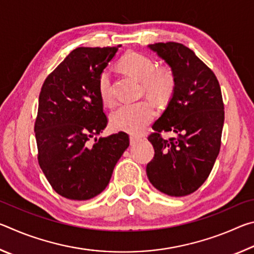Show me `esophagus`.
<instances>
[{
    "label": "esophagus",
    "instance_id": "obj_1",
    "mask_svg": "<svg viewBox=\"0 0 254 254\" xmlns=\"http://www.w3.org/2000/svg\"><path fill=\"white\" fill-rule=\"evenodd\" d=\"M140 139L139 137H136V136H131L130 137V143H131V145H135L137 142H140Z\"/></svg>",
    "mask_w": 254,
    "mask_h": 254
}]
</instances>
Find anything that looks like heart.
<instances>
[{
  "label": "heart",
  "mask_w": 254,
  "mask_h": 254,
  "mask_svg": "<svg viewBox=\"0 0 254 254\" xmlns=\"http://www.w3.org/2000/svg\"><path fill=\"white\" fill-rule=\"evenodd\" d=\"M121 67L128 75L141 80L143 91L153 100L165 101L174 91L175 79L173 72L166 68H157V63L148 56L137 53L128 54L122 58ZM98 94L104 104H113L114 96L110 70H103L98 77ZM154 114L156 111L152 103L147 100L126 103L112 112L110 122L115 131L137 135L145 130L153 120Z\"/></svg>",
  "instance_id": "heart-1"
}]
</instances>
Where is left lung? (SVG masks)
Segmentation results:
<instances>
[{
    "instance_id": "left-lung-1",
    "label": "left lung",
    "mask_w": 254,
    "mask_h": 254,
    "mask_svg": "<svg viewBox=\"0 0 254 254\" xmlns=\"http://www.w3.org/2000/svg\"><path fill=\"white\" fill-rule=\"evenodd\" d=\"M150 49L171 68L175 87L167 109L148 140L154 157L147 176L154 188L182 197L197 190L210 174L221 148L224 104L216 76L195 53L178 42H159ZM177 138L163 139L161 131Z\"/></svg>"
}]
</instances>
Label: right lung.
I'll list each match as a JSON object with an SVG mask.
<instances>
[{"instance_id": "add662e5", "label": "right lung", "mask_w": 254, "mask_h": 254, "mask_svg": "<svg viewBox=\"0 0 254 254\" xmlns=\"http://www.w3.org/2000/svg\"><path fill=\"white\" fill-rule=\"evenodd\" d=\"M119 47L76 48L41 87L34 123L38 162L65 198L87 200L101 194L130 144L126 132L95 137L107 124L98 77Z\"/></svg>"}]
</instances>
